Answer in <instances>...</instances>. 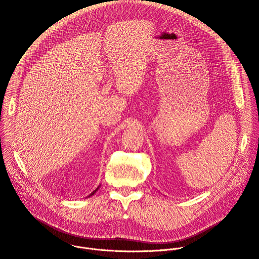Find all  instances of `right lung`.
<instances>
[{
    "label": "right lung",
    "mask_w": 259,
    "mask_h": 259,
    "mask_svg": "<svg viewBox=\"0 0 259 259\" xmlns=\"http://www.w3.org/2000/svg\"><path fill=\"white\" fill-rule=\"evenodd\" d=\"M97 190H98V188H97V189H96V190H95V191H93V192H92V193H91V194H90V195H89V197H91V196H92V195H94V194H95V193H96V192H97Z\"/></svg>",
    "instance_id": "add662e5"
}]
</instances>
